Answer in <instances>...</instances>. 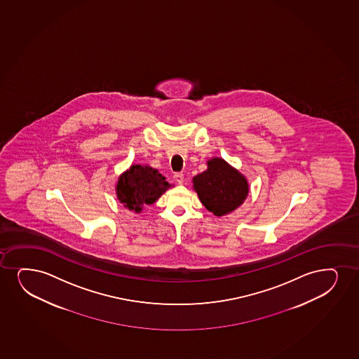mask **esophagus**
<instances>
[{"label": "esophagus", "mask_w": 359, "mask_h": 359, "mask_svg": "<svg viewBox=\"0 0 359 359\" xmlns=\"http://www.w3.org/2000/svg\"><path fill=\"white\" fill-rule=\"evenodd\" d=\"M184 179H185V177H184V174L182 173H177L174 175V180H175L177 184H182Z\"/></svg>", "instance_id": "obj_1"}]
</instances>
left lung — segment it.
<instances>
[{
    "instance_id": "1",
    "label": "left lung",
    "mask_w": 359,
    "mask_h": 359,
    "mask_svg": "<svg viewBox=\"0 0 359 359\" xmlns=\"http://www.w3.org/2000/svg\"><path fill=\"white\" fill-rule=\"evenodd\" d=\"M192 184L199 201L215 217L230 214L248 197L247 177L220 157L207 161V169L194 177Z\"/></svg>"
}]
</instances>
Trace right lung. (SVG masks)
I'll list each match as a JSON object with an SVG mask.
<instances>
[{
	"instance_id": "add662e5",
	"label": "right lung",
	"mask_w": 359,
	"mask_h": 359,
	"mask_svg": "<svg viewBox=\"0 0 359 359\" xmlns=\"http://www.w3.org/2000/svg\"><path fill=\"white\" fill-rule=\"evenodd\" d=\"M165 177L149 164H132L116 182L117 199L124 208L140 214L170 187Z\"/></svg>"
}]
</instances>
